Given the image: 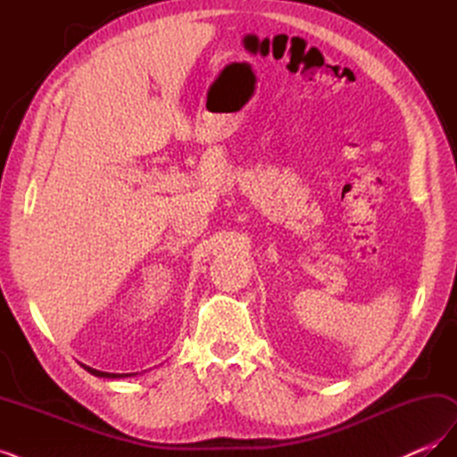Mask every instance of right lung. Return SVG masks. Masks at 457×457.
<instances>
[{
	"label": "right lung",
	"mask_w": 457,
	"mask_h": 457,
	"mask_svg": "<svg viewBox=\"0 0 457 457\" xmlns=\"http://www.w3.org/2000/svg\"><path fill=\"white\" fill-rule=\"evenodd\" d=\"M84 366L89 373H93V376H96V378H108V379H120V378H131L133 373H108V371H101V370H95V368H89V366H86V364H81Z\"/></svg>",
	"instance_id": "1"
}]
</instances>
